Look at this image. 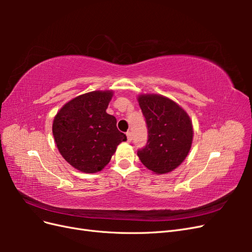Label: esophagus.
I'll use <instances>...</instances> for the list:
<instances>
[{
    "instance_id": "34e87169",
    "label": "esophagus",
    "mask_w": 252,
    "mask_h": 252,
    "mask_svg": "<svg viewBox=\"0 0 252 252\" xmlns=\"http://www.w3.org/2000/svg\"><path fill=\"white\" fill-rule=\"evenodd\" d=\"M126 135H127V141H128V142H131V139H132V136H131V132H130V131L126 132Z\"/></svg>"
}]
</instances>
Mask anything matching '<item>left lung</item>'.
<instances>
[{
  "label": "left lung",
  "mask_w": 252,
  "mask_h": 252,
  "mask_svg": "<svg viewBox=\"0 0 252 252\" xmlns=\"http://www.w3.org/2000/svg\"><path fill=\"white\" fill-rule=\"evenodd\" d=\"M138 101L148 129L147 144L138 150V156L155 173L170 172L181 165L191 148V121L184 109L166 96L141 94Z\"/></svg>",
  "instance_id": "left-lung-1"
}]
</instances>
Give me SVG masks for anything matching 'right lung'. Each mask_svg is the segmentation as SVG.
<instances>
[{"label":"right lung","instance_id":"right-lung-1","mask_svg":"<svg viewBox=\"0 0 252 252\" xmlns=\"http://www.w3.org/2000/svg\"><path fill=\"white\" fill-rule=\"evenodd\" d=\"M112 91H91L66 103L53 120L52 133L60 154L75 169L101 171L118 145L127 140L117 119L106 112Z\"/></svg>","mask_w":252,"mask_h":252}]
</instances>
